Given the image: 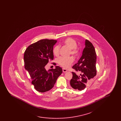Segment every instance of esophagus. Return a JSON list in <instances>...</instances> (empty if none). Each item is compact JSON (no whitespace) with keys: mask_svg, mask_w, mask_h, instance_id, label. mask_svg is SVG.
Segmentation results:
<instances>
[{"mask_svg":"<svg viewBox=\"0 0 121 121\" xmlns=\"http://www.w3.org/2000/svg\"><path fill=\"white\" fill-rule=\"evenodd\" d=\"M63 73H66L67 72H68V70L65 69H63Z\"/></svg>","mask_w":121,"mask_h":121,"instance_id":"34e87169","label":"esophagus"}]
</instances>
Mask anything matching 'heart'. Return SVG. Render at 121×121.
<instances>
[{
  "mask_svg": "<svg viewBox=\"0 0 121 121\" xmlns=\"http://www.w3.org/2000/svg\"><path fill=\"white\" fill-rule=\"evenodd\" d=\"M63 44L65 46L68 47L70 49V54L73 56L76 57L79 53V48L77 46V42L73 39L71 38H68L66 39L63 41ZM60 46L56 45L53 48L52 52L53 54L58 56L59 54ZM73 62V60L72 57L66 58L60 57L57 59V62L59 65L63 67L65 69H68L71 65Z\"/></svg>",
  "mask_w": 121,
  "mask_h": 121,
  "instance_id": "obj_1",
  "label": "heart"
}]
</instances>
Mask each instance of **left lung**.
I'll list each match as a JSON object with an SVG mask.
<instances>
[{
	"label": "left lung",
	"instance_id": "left-lung-1",
	"mask_svg": "<svg viewBox=\"0 0 121 121\" xmlns=\"http://www.w3.org/2000/svg\"><path fill=\"white\" fill-rule=\"evenodd\" d=\"M96 59L94 47L89 41L86 39L82 56L78 63L72 67L80 73L78 75L72 72L73 78L70 80V85L73 88L79 91L83 90L86 86V82L96 75Z\"/></svg>",
	"mask_w": 121,
	"mask_h": 121
}]
</instances>
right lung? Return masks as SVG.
I'll use <instances>...</instances> for the list:
<instances>
[{
  "mask_svg": "<svg viewBox=\"0 0 121 121\" xmlns=\"http://www.w3.org/2000/svg\"><path fill=\"white\" fill-rule=\"evenodd\" d=\"M57 42L53 39H42L29 45L24 52L25 69L28 71L35 89L39 92L51 89L63 72L62 68L57 66L48 71L45 68L53 59V47Z\"/></svg>",
  "mask_w": 121,
  "mask_h": 121,
  "instance_id": "right-lung-1",
  "label": "right lung"
}]
</instances>
